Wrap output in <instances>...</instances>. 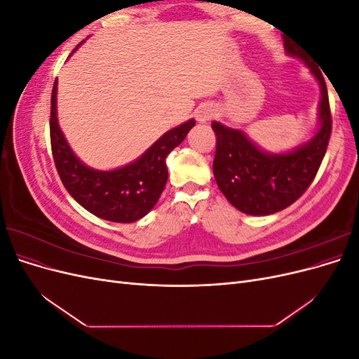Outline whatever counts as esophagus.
<instances>
[{
	"label": "esophagus",
	"instance_id": "obj_1",
	"mask_svg": "<svg viewBox=\"0 0 359 359\" xmlns=\"http://www.w3.org/2000/svg\"><path fill=\"white\" fill-rule=\"evenodd\" d=\"M214 116V109L211 107H203V109L199 112V121H208Z\"/></svg>",
	"mask_w": 359,
	"mask_h": 359
}]
</instances>
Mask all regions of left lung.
I'll return each mask as SVG.
<instances>
[{
    "label": "left lung",
    "mask_w": 359,
    "mask_h": 359,
    "mask_svg": "<svg viewBox=\"0 0 359 359\" xmlns=\"http://www.w3.org/2000/svg\"><path fill=\"white\" fill-rule=\"evenodd\" d=\"M290 55L306 61L320 83V128L310 142L287 154H268L260 151L247 136L220 123H212L215 133L214 177L236 210L250 215H268L281 211L299 199L310 187L327 153L332 132L328 90L319 67L307 57L285 43Z\"/></svg>",
    "instance_id": "obj_1"
}]
</instances>
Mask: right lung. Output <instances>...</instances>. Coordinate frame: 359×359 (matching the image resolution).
<instances>
[{"mask_svg": "<svg viewBox=\"0 0 359 359\" xmlns=\"http://www.w3.org/2000/svg\"><path fill=\"white\" fill-rule=\"evenodd\" d=\"M193 126L194 119H190L169 130L142 157L121 169L103 172L86 168L72 153L58 127L57 81L53 82L49 128L55 168L72 198L81 203L86 211L103 220L132 223L142 219L154 208L168 181L166 157L186 139Z\"/></svg>", "mask_w": 359, "mask_h": 359, "instance_id": "obj_1", "label": "right lung"}]
</instances>
